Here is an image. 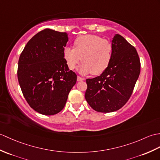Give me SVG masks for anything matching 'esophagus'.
<instances>
[{
    "instance_id": "34e87169",
    "label": "esophagus",
    "mask_w": 160,
    "mask_h": 160,
    "mask_svg": "<svg viewBox=\"0 0 160 160\" xmlns=\"http://www.w3.org/2000/svg\"><path fill=\"white\" fill-rule=\"evenodd\" d=\"M77 80L78 81H83V80H84V78H81V77H80V76H78L77 77Z\"/></svg>"
}]
</instances>
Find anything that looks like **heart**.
Returning a JSON list of instances; mask_svg holds the SVG:
<instances>
[{
  "label": "heart",
  "mask_w": 160,
  "mask_h": 160,
  "mask_svg": "<svg viewBox=\"0 0 160 160\" xmlns=\"http://www.w3.org/2000/svg\"><path fill=\"white\" fill-rule=\"evenodd\" d=\"M74 47H65L63 57L70 69H75L82 61L78 69L81 74L99 75L108 68L112 60V43L99 36L81 35L74 41Z\"/></svg>",
  "instance_id": "heart-1"
}]
</instances>
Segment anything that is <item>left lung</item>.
<instances>
[{"label":"left lung","instance_id":"obj_1","mask_svg":"<svg viewBox=\"0 0 160 160\" xmlns=\"http://www.w3.org/2000/svg\"><path fill=\"white\" fill-rule=\"evenodd\" d=\"M113 54L109 66L101 75L87 79L85 99L99 112L119 110L131 97L140 72V62L134 47L116 34L112 40Z\"/></svg>","mask_w":160,"mask_h":160}]
</instances>
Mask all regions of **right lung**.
Here are the masks:
<instances>
[{"label": "right lung", "instance_id": "1", "mask_svg": "<svg viewBox=\"0 0 160 160\" xmlns=\"http://www.w3.org/2000/svg\"><path fill=\"white\" fill-rule=\"evenodd\" d=\"M68 42L67 32L46 28L33 36L20 54L18 79L22 92L29 106L42 114L61 112L76 82V74L63 57Z\"/></svg>", "mask_w": 160, "mask_h": 160}]
</instances>
